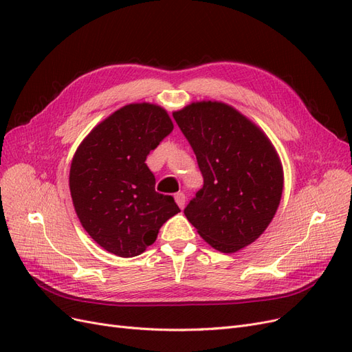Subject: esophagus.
<instances>
[{"instance_id": "esophagus-1", "label": "esophagus", "mask_w": 352, "mask_h": 352, "mask_svg": "<svg viewBox=\"0 0 352 352\" xmlns=\"http://www.w3.org/2000/svg\"><path fill=\"white\" fill-rule=\"evenodd\" d=\"M175 199H176L177 206H179L180 208H184V207H185V202H186V195H185L184 192H179V194H176V195H175Z\"/></svg>"}]
</instances>
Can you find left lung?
I'll list each match as a JSON object with an SVG mask.
<instances>
[{"label":"left lung","mask_w":352,"mask_h":352,"mask_svg":"<svg viewBox=\"0 0 352 352\" xmlns=\"http://www.w3.org/2000/svg\"><path fill=\"white\" fill-rule=\"evenodd\" d=\"M197 155L204 185L184 212L202 239L235 252L257 239L279 207L278 153L257 126L230 105L202 101L173 113Z\"/></svg>","instance_id":"obj_1"}]
</instances>
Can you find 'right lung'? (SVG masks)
<instances>
[{"label":"right lung","mask_w":352,"mask_h":352,"mask_svg":"<svg viewBox=\"0 0 352 352\" xmlns=\"http://www.w3.org/2000/svg\"><path fill=\"white\" fill-rule=\"evenodd\" d=\"M166 110L129 104L85 138L70 167V192L83 229L100 247L135 257L157 239L180 211L173 197L158 194L145 160L172 133Z\"/></svg>","instance_id":"add662e5"}]
</instances>
